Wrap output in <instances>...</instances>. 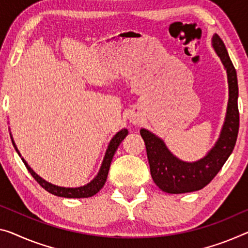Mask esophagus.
<instances>
[{"mask_svg":"<svg viewBox=\"0 0 248 248\" xmlns=\"http://www.w3.org/2000/svg\"><path fill=\"white\" fill-rule=\"evenodd\" d=\"M128 120H129V122H131L132 124H134V125H137V124L140 123V117L137 115L136 113H131V114H129Z\"/></svg>","mask_w":248,"mask_h":248,"instance_id":"1","label":"esophagus"}]
</instances>
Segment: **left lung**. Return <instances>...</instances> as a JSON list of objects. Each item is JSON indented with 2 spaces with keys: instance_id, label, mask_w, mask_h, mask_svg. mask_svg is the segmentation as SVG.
<instances>
[{
  "instance_id": "obj_1",
  "label": "left lung",
  "mask_w": 248,
  "mask_h": 248,
  "mask_svg": "<svg viewBox=\"0 0 248 248\" xmlns=\"http://www.w3.org/2000/svg\"><path fill=\"white\" fill-rule=\"evenodd\" d=\"M212 46L222 61L228 83L226 116L214 146L199 161L185 162L167 148L161 137L146 128L140 131L145 142L152 178L163 192L183 194L204 188L219 172L234 150L239 127L237 75L225 44L217 34L212 37Z\"/></svg>"
}]
</instances>
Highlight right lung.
<instances>
[{
	"mask_svg": "<svg viewBox=\"0 0 248 248\" xmlns=\"http://www.w3.org/2000/svg\"><path fill=\"white\" fill-rule=\"evenodd\" d=\"M128 134V131L126 128H122L120 132H117L115 135L112 137V140H109L108 146L106 148L104 158H103V162L101 164L100 170L96 174L92 181L87 184L83 185V186H78V187H63V186H58L52 184V183H48L47 181H45L44 178H42L40 175H37L34 170L30 167V165L24 158L22 157V155L18 152L16 145H15V142L12 137V134L10 133L11 135V140H12L13 146L15 148V151L17 152V154L20 155V157L22 158L23 163L25 164L26 169L30 173H31L32 176L35 178V181L39 183V184L43 187L45 190H47L48 193L53 194V195L60 196V197H65V199H86V197H91L96 194L97 192H100V189L104 186L106 178H108V170L109 166H111L113 156L115 154V152L117 150V147L120 146V144L122 143L126 135Z\"/></svg>",
	"mask_w": 248,
	"mask_h": 248,
	"instance_id": "obj_1",
	"label": "right lung"
}]
</instances>
